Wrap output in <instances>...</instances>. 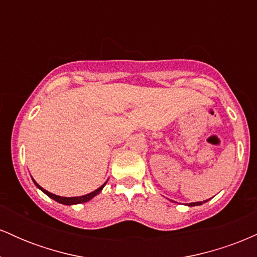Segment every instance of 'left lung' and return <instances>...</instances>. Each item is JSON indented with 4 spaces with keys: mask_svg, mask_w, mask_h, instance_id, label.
Wrapping results in <instances>:
<instances>
[{
    "mask_svg": "<svg viewBox=\"0 0 257 257\" xmlns=\"http://www.w3.org/2000/svg\"><path fill=\"white\" fill-rule=\"evenodd\" d=\"M208 200H203V202H194V203H188L187 206H198V205H202L203 203H206Z\"/></svg>",
    "mask_w": 257,
    "mask_h": 257,
    "instance_id": "left-lung-1",
    "label": "left lung"
}]
</instances>
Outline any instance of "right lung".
Here are the masks:
<instances>
[{"label": "right lung", "mask_w": 257, "mask_h": 257, "mask_svg": "<svg viewBox=\"0 0 257 257\" xmlns=\"http://www.w3.org/2000/svg\"><path fill=\"white\" fill-rule=\"evenodd\" d=\"M32 181H34V184L36 185V187L38 188V190L42 191V192L44 194H47V196H48L49 198L54 199L55 202L60 203V204H64V205H75V204H81V203L89 202L91 198H94V197H95V196H98V194L102 191V188L105 187V185L107 184V181H106L104 185L100 186V187L96 188L95 191H93V192H90V193H88V194H84V196H79V197H61V196H57V194H54V193L48 192V191H47V190H44V188L41 187V186L38 185L34 179H32Z\"/></svg>", "instance_id": "right-lung-1"}]
</instances>
